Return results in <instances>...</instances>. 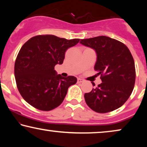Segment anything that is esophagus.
<instances>
[{"label":"esophagus","instance_id":"34e87169","mask_svg":"<svg viewBox=\"0 0 147 147\" xmlns=\"http://www.w3.org/2000/svg\"><path fill=\"white\" fill-rule=\"evenodd\" d=\"M84 80L81 79V78H78V83H82V82H83Z\"/></svg>","mask_w":147,"mask_h":147}]
</instances>
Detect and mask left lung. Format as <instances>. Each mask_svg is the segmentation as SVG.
Instances as JSON below:
<instances>
[{
    "label": "left lung",
    "instance_id": "8db88e82",
    "mask_svg": "<svg viewBox=\"0 0 147 147\" xmlns=\"http://www.w3.org/2000/svg\"><path fill=\"white\" fill-rule=\"evenodd\" d=\"M80 43L96 51L94 69L102 82L84 94L87 105L98 113L120 108L131 95L135 83V65L130 50L122 42L106 36L81 39Z\"/></svg>",
    "mask_w": 147,
    "mask_h": 147
}]
</instances>
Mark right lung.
<instances>
[{
  "label": "right lung",
  "mask_w": 147,
  "mask_h": 147,
  "mask_svg": "<svg viewBox=\"0 0 147 147\" xmlns=\"http://www.w3.org/2000/svg\"><path fill=\"white\" fill-rule=\"evenodd\" d=\"M79 41L43 35L31 38L22 46L15 61V76L19 92L27 103L43 111L62 103L77 78L57 75L54 67L63 63L67 49Z\"/></svg>",
  "instance_id": "obj_1"
}]
</instances>
